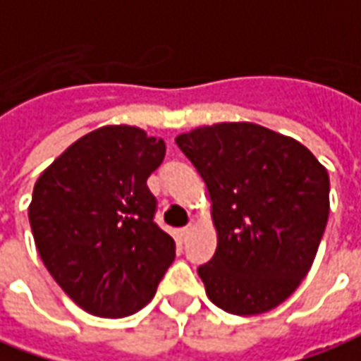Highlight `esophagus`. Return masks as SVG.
<instances>
[{"label":"esophagus","mask_w":361,"mask_h":361,"mask_svg":"<svg viewBox=\"0 0 361 361\" xmlns=\"http://www.w3.org/2000/svg\"><path fill=\"white\" fill-rule=\"evenodd\" d=\"M189 233H191V226H183V228H180V236H181V240H185L189 236Z\"/></svg>","instance_id":"34e87169"}]
</instances>
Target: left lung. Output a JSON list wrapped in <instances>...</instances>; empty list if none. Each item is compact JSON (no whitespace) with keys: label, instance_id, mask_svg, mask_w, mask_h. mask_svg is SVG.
<instances>
[{"label":"left lung","instance_id":"1","mask_svg":"<svg viewBox=\"0 0 361 361\" xmlns=\"http://www.w3.org/2000/svg\"><path fill=\"white\" fill-rule=\"evenodd\" d=\"M205 181L216 250L197 269L231 314L281 305L309 274L330 211L326 168L295 138L256 123H216L176 137Z\"/></svg>","mask_w":361,"mask_h":361}]
</instances>
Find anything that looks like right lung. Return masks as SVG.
Listing matches in <instances>:
<instances>
[{
    "instance_id": "right-lung-1",
    "label": "right lung",
    "mask_w": 361,
    "mask_h": 361,
    "mask_svg": "<svg viewBox=\"0 0 361 361\" xmlns=\"http://www.w3.org/2000/svg\"><path fill=\"white\" fill-rule=\"evenodd\" d=\"M164 156L162 138L105 125L68 146L35 183L29 221L40 259L90 314L140 311L176 258L146 185Z\"/></svg>"
}]
</instances>
